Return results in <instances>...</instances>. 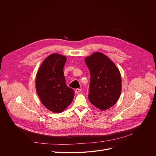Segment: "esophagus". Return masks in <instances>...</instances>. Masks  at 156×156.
<instances>
[{"instance_id":"34e87169","label":"esophagus","mask_w":156,"mask_h":156,"mask_svg":"<svg viewBox=\"0 0 156 156\" xmlns=\"http://www.w3.org/2000/svg\"><path fill=\"white\" fill-rule=\"evenodd\" d=\"M81 91V89H79V88H77V89L75 90V93L76 94H77L79 92H80Z\"/></svg>"}]
</instances>
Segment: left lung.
I'll list each match as a JSON object with an SVG mask.
<instances>
[{
    "label": "left lung",
    "mask_w": 156,
    "mask_h": 156,
    "mask_svg": "<svg viewBox=\"0 0 156 156\" xmlns=\"http://www.w3.org/2000/svg\"><path fill=\"white\" fill-rule=\"evenodd\" d=\"M89 68L88 98L97 108L105 111L112 107L121 95V73L114 62L101 52H94L85 59Z\"/></svg>",
    "instance_id": "obj_1"
}]
</instances>
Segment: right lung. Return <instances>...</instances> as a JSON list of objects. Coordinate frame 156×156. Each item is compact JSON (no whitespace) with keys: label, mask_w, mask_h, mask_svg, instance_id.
<instances>
[{"label":"right lung","mask_w":156,"mask_h":156,"mask_svg":"<svg viewBox=\"0 0 156 156\" xmlns=\"http://www.w3.org/2000/svg\"><path fill=\"white\" fill-rule=\"evenodd\" d=\"M66 61L64 55L51 54L45 59L36 75L37 94L45 107L54 113L64 111L74 95L73 89L66 83L63 69Z\"/></svg>","instance_id":"1"}]
</instances>
